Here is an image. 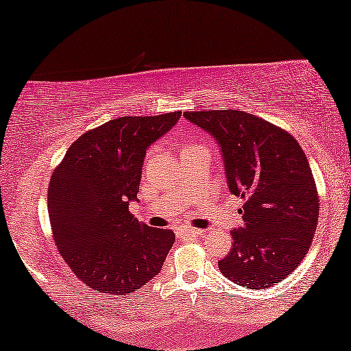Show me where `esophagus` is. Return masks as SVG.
I'll return each mask as SVG.
<instances>
[{
    "instance_id": "1",
    "label": "esophagus",
    "mask_w": 351,
    "mask_h": 351,
    "mask_svg": "<svg viewBox=\"0 0 351 351\" xmlns=\"http://www.w3.org/2000/svg\"><path fill=\"white\" fill-rule=\"evenodd\" d=\"M177 233H179L180 237H199L201 230H196V228H191V227H182V228L177 230Z\"/></svg>"
}]
</instances>
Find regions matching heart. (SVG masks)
Masks as SVG:
<instances>
[{
  "label": "heart",
  "mask_w": 351,
  "mask_h": 351,
  "mask_svg": "<svg viewBox=\"0 0 351 351\" xmlns=\"http://www.w3.org/2000/svg\"><path fill=\"white\" fill-rule=\"evenodd\" d=\"M179 145H180V153H182V152L189 150V148H191V147H196V145H198V143H196L195 141H191L189 136H180Z\"/></svg>",
  "instance_id": "heart-1"
}]
</instances>
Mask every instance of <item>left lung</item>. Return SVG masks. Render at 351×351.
Here are the masks:
<instances>
[{
    "label": "left lung",
    "mask_w": 351,
    "mask_h": 351,
    "mask_svg": "<svg viewBox=\"0 0 351 351\" xmlns=\"http://www.w3.org/2000/svg\"><path fill=\"white\" fill-rule=\"evenodd\" d=\"M222 148L230 191L241 196L244 227L219 262L228 280L251 289L285 280L313 241L319 196L308 160L285 129L238 110L185 112Z\"/></svg>",
    "instance_id": "8db88e82"
}]
</instances>
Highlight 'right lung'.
I'll return each instance as SVG.
<instances>
[{
  "label": "right lung",
  "mask_w": 351,
  "mask_h": 351,
  "mask_svg": "<svg viewBox=\"0 0 351 351\" xmlns=\"http://www.w3.org/2000/svg\"><path fill=\"white\" fill-rule=\"evenodd\" d=\"M182 112L121 117L76 138L52 172L47 209L62 258L86 286L126 295L161 271L176 241L129 213L141 185L145 150Z\"/></svg>",
  "instance_id": "1"
}]
</instances>
